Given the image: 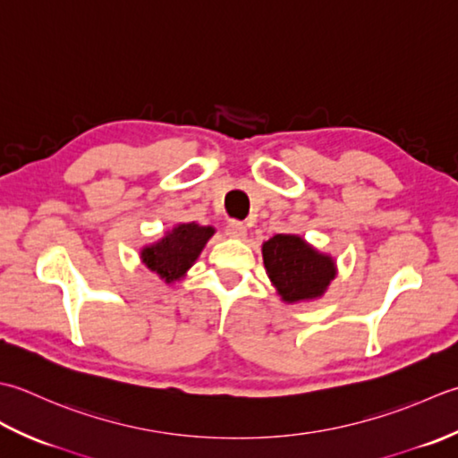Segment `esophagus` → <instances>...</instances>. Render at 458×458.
I'll return each mask as SVG.
<instances>
[{"label":"esophagus","mask_w":458,"mask_h":458,"mask_svg":"<svg viewBox=\"0 0 458 458\" xmlns=\"http://www.w3.org/2000/svg\"><path fill=\"white\" fill-rule=\"evenodd\" d=\"M225 233H227L229 237H233V239H242V237L247 235V227L242 225L241 221H229Z\"/></svg>","instance_id":"34e87169"}]
</instances>
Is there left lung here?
Returning a JSON list of instances; mask_svg holds the SVG:
<instances>
[{"instance_id": "1", "label": "left lung", "mask_w": 458, "mask_h": 458, "mask_svg": "<svg viewBox=\"0 0 458 458\" xmlns=\"http://www.w3.org/2000/svg\"><path fill=\"white\" fill-rule=\"evenodd\" d=\"M270 283L284 302L314 301L335 276L334 259L316 250L298 235H275L263 245Z\"/></svg>"}]
</instances>
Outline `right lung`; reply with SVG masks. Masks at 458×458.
Returning <instances> with one entry per match:
<instances>
[{"label":"right lung","instance_id":"1","mask_svg":"<svg viewBox=\"0 0 458 458\" xmlns=\"http://www.w3.org/2000/svg\"><path fill=\"white\" fill-rule=\"evenodd\" d=\"M216 229L201 227L198 223H182L165 233L154 245L142 249V263L165 283L180 281L188 268L198 260L205 242Z\"/></svg>","mask_w":458,"mask_h":458}]
</instances>
